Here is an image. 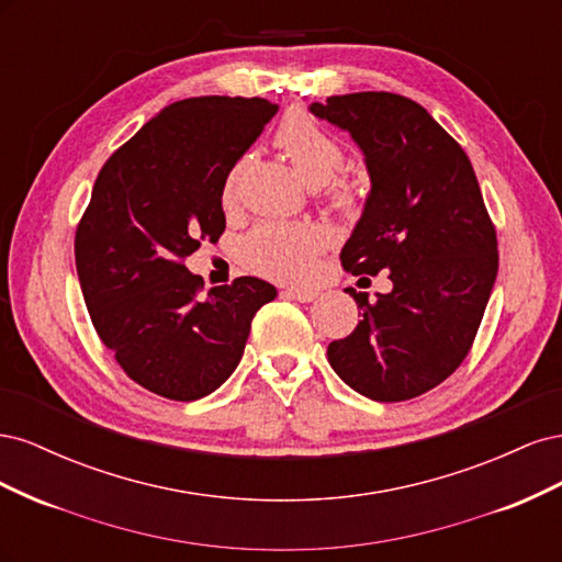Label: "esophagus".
<instances>
[{"mask_svg":"<svg viewBox=\"0 0 562 562\" xmlns=\"http://www.w3.org/2000/svg\"><path fill=\"white\" fill-rule=\"evenodd\" d=\"M316 291H312V288H285L283 291V297L288 300H297V302H312L316 300Z\"/></svg>","mask_w":562,"mask_h":562,"instance_id":"34e87169","label":"esophagus"}]
</instances>
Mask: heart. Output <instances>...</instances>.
Segmentation results:
<instances>
[{"label": "heart", "mask_w": 562, "mask_h": 562, "mask_svg": "<svg viewBox=\"0 0 562 562\" xmlns=\"http://www.w3.org/2000/svg\"><path fill=\"white\" fill-rule=\"evenodd\" d=\"M274 143L312 187H328L337 209L353 211L359 203L356 184L337 176L345 164V149L335 135L304 112L283 116ZM241 164H234L223 184V199L229 203L236 190ZM330 232L316 223H260L241 241V262L262 277L277 281H304L312 277L318 255L328 248Z\"/></svg>", "instance_id": "obj_1"}]
</instances>
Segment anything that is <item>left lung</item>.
Here are the masks:
<instances>
[{"instance_id": "8db88e82", "label": "left lung", "mask_w": 562, "mask_h": 562, "mask_svg": "<svg viewBox=\"0 0 562 562\" xmlns=\"http://www.w3.org/2000/svg\"><path fill=\"white\" fill-rule=\"evenodd\" d=\"M363 149L370 194L339 260L353 277L386 271L389 295L359 304V326L328 345L353 391L396 403L462 366L497 279V232L467 151L415 100L363 91L312 103Z\"/></svg>"}]
</instances>
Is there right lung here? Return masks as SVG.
Listing matches in <instances>:
<instances>
[{
  "label": "right lung",
  "mask_w": 562,
  "mask_h": 562,
  "mask_svg": "<svg viewBox=\"0 0 562 562\" xmlns=\"http://www.w3.org/2000/svg\"><path fill=\"white\" fill-rule=\"evenodd\" d=\"M279 105L201 95L164 108L100 168L75 234L93 328L126 375L171 401L209 396L239 366L250 321L277 288L215 285L184 267L225 232L223 184Z\"/></svg>",
  "instance_id": "add662e5"
}]
</instances>
